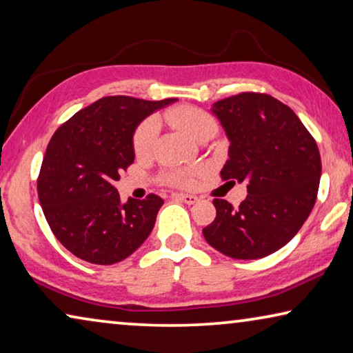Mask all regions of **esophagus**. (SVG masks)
Returning <instances> with one entry per match:
<instances>
[{
    "label": "esophagus",
    "mask_w": 353,
    "mask_h": 353,
    "mask_svg": "<svg viewBox=\"0 0 353 353\" xmlns=\"http://www.w3.org/2000/svg\"><path fill=\"white\" fill-rule=\"evenodd\" d=\"M172 198L181 199L185 204H194L198 201V198L193 196V194H183V193H172Z\"/></svg>",
    "instance_id": "1"
}]
</instances>
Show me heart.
I'll return each instance as SVG.
<instances>
[{
  "label": "heart",
  "instance_id": "b5f03b06",
  "mask_svg": "<svg viewBox=\"0 0 353 353\" xmlns=\"http://www.w3.org/2000/svg\"><path fill=\"white\" fill-rule=\"evenodd\" d=\"M163 119L171 127L179 128L188 137L201 141L207 133L216 130V121L207 111L192 105H179L174 108L166 110L163 113ZM157 135H159V122L155 117H148L137 127L133 133L132 146L137 157H146L152 150ZM199 172V168H166L161 171L160 181L166 185L172 187H190L194 181V176Z\"/></svg>",
  "mask_w": 353,
  "mask_h": 353
}]
</instances>
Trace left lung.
<instances>
[{
	"mask_svg": "<svg viewBox=\"0 0 353 353\" xmlns=\"http://www.w3.org/2000/svg\"><path fill=\"white\" fill-rule=\"evenodd\" d=\"M212 111L231 141L221 181L247 182L237 209L214 199L203 229L210 247L234 259H259L283 248L314 207L322 163L314 138L288 105L262 92H240Z\"/></svg>",
	"mask_w": 353,
	"mask_h": 353,
	"instance_id": "obj_1",
	"label": "left lung"
}]
</instances>
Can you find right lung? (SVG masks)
<instances>
[{"label":"right lung","mask_w":353,"mask_h":353,"mask_svg":"<svg viewBox=\"0 0 353 353\" xmlns=\"http://www.w3.org/2000/svg\"><path fill=\"white\" fill-rule=\"evenodd\" d=\"M176 99L108 96L75 113L50 139L37 194L54 237L80 259L97 265L124 261L141 247L163 199H128L114 181L135 160L132 138L144 117Z\"/></svg>","instance_id":"right-lung-1"}]
</instances>
